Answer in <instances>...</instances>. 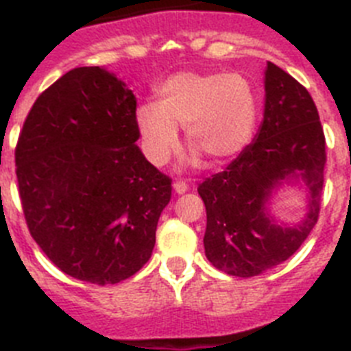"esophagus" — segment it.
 <instances>
[{
	"label": "esophagus",
	"mask_w": 351,
	"mask_h": 351,
	"mask_svg": "<svg viewBox=\"0 0 351 351\" xmlns=\"http://www.w3.org/2000/svg\"><path fill=\"white\" fill-rule=\"evenodd\" d=\"M173 191H176L178 195L186 193V191H188V184H186V182H182V181L173 182Z\"/></svg>",
	"instance_id": "1"
}]
</instances>
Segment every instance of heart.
I'll return each mask as SVG.
<instances>
[{
  "label": "heart",
  "instance_id": "1",
  "mask_svg": "<svg viewBox=\"0 0 351 351\" xmlns=\"http://www.w3.org/2000/svg\"><path fill=\"white\" fill-rule=\"evenodd\" d=\"M158 100L141 104L135 125L144 154L161 167L179 147V130L214 163L241 154L255 137L260 117L256 88L243 73L179 71L156 88Z\"/></svg>",
  "mask_w": 351,
  "mask_h": 351
}]
</instances>
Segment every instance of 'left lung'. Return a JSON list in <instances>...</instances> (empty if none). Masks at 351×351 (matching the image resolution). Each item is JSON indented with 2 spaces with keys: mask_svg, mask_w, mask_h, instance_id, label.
Returning <instances> with one entry per match:
<instances>
[{
  "mask_svg": "<svg viewBox=\"0 0 351 351\" xmlns=\"http://www.w3.org/2000/svg\"><path fill=\"white\" fill-rule=\"evenodd\" d=\"M263 119L255 138L223 172L198 186L206 204V256L239 278L258 276L290 258L318 221L325 137L308 89L269 61ZM283 187L306 195V213L285 223L270 210Z\"/></svg>",
  "mask_w": 351,
  "mask_h": 351,
  "instance_id": "8db88e82",
  "label": "left lung"
}]
</instances>
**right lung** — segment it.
I'll return each mask as SVG.
<instances>
[{
    "instance_id": "add662e5",
    "label": "right lung",
    "mask_w": 351,
    "mask_h": 351,
    "mask_svg": "<svg viewBox=\"0 0 351 351\" xmlns=\"http://www.w3.org/2000/svg\"><path fill=\"white\" fill-rule=\"evenodd\" d=\"M137 98L104 66H79L31 107L15 149L27 226L64 274L114 285L151 258L170 179L137 145Z\"/></svg>"
}]
</instances>
